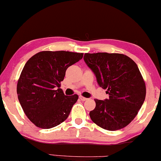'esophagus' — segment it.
I'll use <instances>...</instances> for the list:
<instances>
[{"label": "esophagus", "instance_id": "esophagus-1", "mask_svg": "<svg viewBox=\"0 0 161 161\" xmlns=\"http://www.w3.org/2000/svg\"><path fill=\"white\" fill-rule=\"evenodd\" d=\"M79 99H80L81 101H87V100H88V98H86V97H82V96H79Z\"/></svg>", "mask_w": 161, "mask_h": 161}]
</instances>
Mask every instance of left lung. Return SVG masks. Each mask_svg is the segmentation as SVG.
Returning <instances> with one entry per match:
<instances>
[{
	"instance_id": "1",
	"label": "left lung",
	"mask_w": 161,
	"mask_h": 161,
	"mask_svg": "<svg viewBox=\"0 0 161 161\" xmlns=\"http://www.w3.org/2000/svg\"><path fill=\"white\" fill-rule=\"evenodd\" d=\"M84 60L109 95L104 101L95 99L96 107L89 113L92 120L109 131L124 128L145 99V83L137 64L122 53H86Z\"/></svg>"
}]
</instances>
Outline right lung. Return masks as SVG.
Wrapping results in <instances>:
<instances>
[{"label":"right lung","instance_id":"right-lung-1","mask_svg":"<svg viewBox=\"0 0 161 161\" xmlns=\"http://www.w3.org/2000/svg\"><path fill=\"white\" fill-rule=\"evenodd\" d=\"M82 57V53L41 51L25 64L16 92L24 113L36 126L51 129L67 119L79 96L64 95L60 82L66 69Z\"/></svg>","mask_w":161,"mask_h":161}]
</instances>
